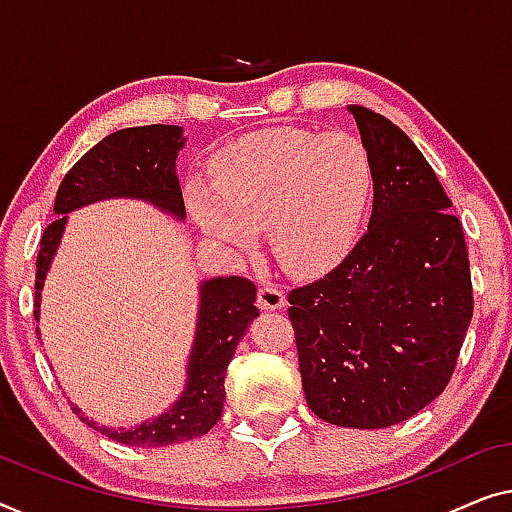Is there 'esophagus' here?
I'll return each instance as SVG.
<instances>
[{"label": "esophagus", "mask_w": 512, "mask_h": 512, "mask_svg": "<svg viewBox=\"0 0 512 512\" xmlns=\"http://www.w3.org/2000/svg\"><path fill=\"white\" fill-rule=\"evenodd\" d=\"M257 306L264 311H276V308L285 306V292L273 283H264L257 290Z\"/></svg>", "instance_id": "esophagus-1"}]
</instances>
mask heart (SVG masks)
<instances>
[{
    "label": "heart",
    "mask_w": 512,
    "mask_h": 512,
    "mask_svg": "<svg viewBox=\"0 0 512 512\" xmlns=\"http://www.w3.org/2000/svg\"><path fill=\"white\" fill-rule=\"evenodd\" d=\"M211 171L213 187H187L201 232L250 253L266 227L273 255L297 276L327 271L350 253L373 197L369 150L345 132L264 129L222 148Z\"/></svg>",
    "instance_id": "obj_1"
}]
</instances>
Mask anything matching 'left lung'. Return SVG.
Segmentation results:
<instances>
[{"label": "left lung", "instance_id": "1", "mask_svg": "<svg viewBox=\"0 0 512 512\" xmlns=\"http://www.w3.org/2000/svg\"><path fill=\"white\" fill-rule=\"evenodd\" d=\"M348 111L373 162L369 227L287 301L308 408L338 427L385 429L450 383L473 315L469 253L415 143L385 115Z\"/></svg>", "mask_w": 512, "mask_h": 512}]
</instances>
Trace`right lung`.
Returning <instances> with one entry per match:
<instances>
[{
	"instance_id": "1",
	"label": "right lung",
	"mask_w": 512,
	"mask_h": 512,
	"mask_svg": "<svg viewBox=\"0 0 512 512\" xmlns=\"http://www.w3.org/2000/svg\"><path fill=\"white\" fill-rule=\"evenodd\" d=\"M183 146V127H127L106 136L74 164L57 190L53 208L57 218L41 236L34 318L39 320L41 290L60 248L69 213L104 199H139L178 222L185 220V201L176 174V160ZM255 299L257 287L246 278L201 280L197 327L185 364V387L162 415L136 427H104L71 403L74 413L99 434L134 448H162L208 434L222 415L227 366L248 325L259 315Z\"/></svg>"
}]
</instances>
